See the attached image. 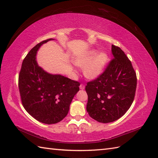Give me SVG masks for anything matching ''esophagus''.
Returning <instances> with one entry per match:
<instances>
[{
  "label": "esophagus",
  "instance_id": "obj_1",
  "mask_svg": "<svg viewBox=\"0 0 158 158\" xmlns=\"http://www.w3.org/2000/svg\"><path fill=\"white\" fill-rule=\"evenodd\" d=\"M79 88H80V89H85V85L83 84V83H81V84L79 85Z\"/></svg>",
  "mask_w": 158,
  "mask_h": 158
}]
</instances>
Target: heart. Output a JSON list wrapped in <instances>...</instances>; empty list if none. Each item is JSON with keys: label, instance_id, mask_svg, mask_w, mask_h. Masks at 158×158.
<instances>
[{"label": "heart", "instance_id": "1", "mask_svg": "<svg viewBox=\"0 0 158 158\" xmlns=\"http://www.w3.org/2000/svg\"><path fill=\"white\" fill-rule=\"evenodd\" d=\"M96 49H90L77 56L73 62L77 66L83 68L85 77L94 79L103 71L108 62V55L105 52H100Z\"/></svg>", "mask_w": 158, "mask_h": 158}]
</instances>
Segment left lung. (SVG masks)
I'll return each mask as SVG.
<instances>
[{
  "mask_svg": "<svg viewBox=\"0 0 158 158\" xmlns=\"http://www.w3.org/2000/svg\"><path fill=\"white\" fill-rule=\"evenodd\" d=\"M114 58L101 75L85 86L89 115L100 123L119 119L135 98L137 79L130 60L119 47L112 45Z\"/></svg>",
  "mask_w": 158,
  "mask_h": 158,
  "instance_id": "left-lung-1",
  "label": "left lung"
}]
</instances>
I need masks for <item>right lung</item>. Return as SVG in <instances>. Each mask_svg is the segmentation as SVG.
Returning a JSON list of instances; mask_svg holds the SVG:
<instances>
[{
  "instance_id": "right-lung-1",
  "label": "right lung",
  "mask_w": 158,
  "mask_h": 158,
  "mask_svg": "<svg viewBox=\"0 0 158 158\" xmlns=\"http://www.w3.org/2000/svg\"><path fill=\"white\" fill-rule=\"evenodd\" d=\"M53 39L35 45L23 59L18 86L26 111L40 122L53 124L67 115L73 97L79 90L78 81L61 75H52L40 67L36 60L38 49Z\"/></svg>"
}]
</instances>
